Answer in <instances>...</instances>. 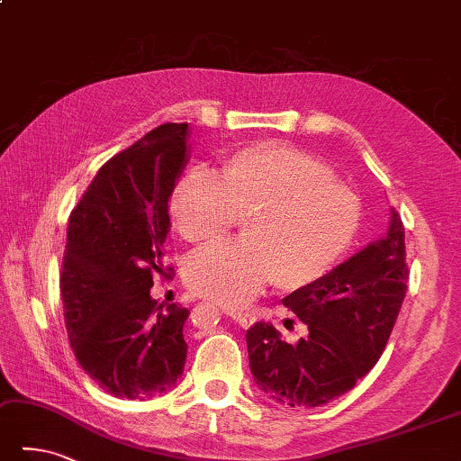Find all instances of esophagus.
Masks as SVG:
<instances>
[{
	"mask_svg": "<svg viewBox=\"0 0 461 461\" xmlns=\"http://www.w3.org/2000/svg\"><path fill=\"white\" fill-rule=\"evenodd\" d=\"M224 312H227V315L232 319V321H237V323L240 325V327H250L257 321V317L253 315V312H245V311H239V309H224Z\"/></svg>",
	"mask_w": 461,
	"mask_h": 461,
	"instance_id": "1",
	"label": "esophagus"
}]
</instances>
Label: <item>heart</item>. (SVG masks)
Masks as SVG:
<instances>
[{"mask_svg": "<svg viewBox=\"0 0 461 461\" xmlns=\"http://www.w3.org/2000/svg\"><path fill=\"white\" fill-rule=\"evenodd\" d=\"M168 212L182 239L219 237L245 214L240 240H219L185 263L186 285L222 305H242L273 279L299 291L323 279L353 245L361 204L325 160L285 142L230 152L221 178L190 168L170 193Z\"/></svg>", "mask_w": 461, "mask_h": 461, "instance_id": "obj_1", "label": "heart"}]
</instances>
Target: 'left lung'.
Listing matches in <instances>:
<instances>
[{
	"instance_id": "1",
	"label": "left lung",
	"mask_w": 461,
	"mask_h": 461,
	"mask_svg": "<svg viewBox=\"0 0 461 461\" xmlns=\"http://www.w3.org/2000/svg\"><path fill=\"white\" fill-rule=\"evenodd\" d=\"M405 291V230L392 208L384 237L283 299L307 325L305 337L286 343L260 321L249 329L257 387L286 407H319L347 393L384 353Z\"/></svg>"
}]
</instances>
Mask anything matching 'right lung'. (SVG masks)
Wrapping results in <instances>:
<instances>
[{
	"label": "right lung",
	"instance_id": "add662e5",
	"mask_svg": "<svg viewBox=\"0 0 461 461\" xmlns=\"http://www.w3.org/2000/svg\"><path fill=\"white\" fill-rule=\"evenodd\" d=\"M188 122L162 124L98 170L68 222L59 293L76 359L108 393L150 399L185 371L188 309L156 305L168 201L188 162Z\"/></svg>",
	"mask_w": 461,
	"mask_h": 461
}]
</instances>
